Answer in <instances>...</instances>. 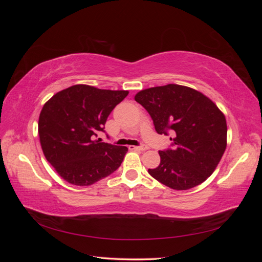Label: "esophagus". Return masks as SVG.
Masks as SVG:
<instances>
[{
  "label": "esophagus",
  "instance_id": "34e87169",
  "mask_svg": "<svg viewBox=\"0 0 262 262\" xmlns=\"http://www.w3.org/2000/svg\"><path fill=\"white\" fill-rule=\"evenodd\" d=\"M130 149H138V150H146L148 147L145 145H141V146H129Z\"/></svg>",
  "mask_w": 262,
  "mask_h": 262
}]
</instances>
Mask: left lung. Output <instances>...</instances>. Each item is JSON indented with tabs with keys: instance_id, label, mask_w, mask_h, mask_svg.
<instances>
[{
	"instance_id": "8db88e82",
	"label": "left lung",
	"mask_w": 262,
	"mask_h": 262,
	"mask_svg": "<svg viewBox=\"0 0 262 262\" xmlns=\"http://www.w3.org/2000/svg\"><path fill=\"white\" fill-rule=\"evenodd\" d=\"M136 101L152 118L158 134H170V146L160 150L158 167L148 173L175 190L202 184L216 168L226 148L224 115L200 92L168 84L139 92Z\"/></svg>"
}]
</instances>
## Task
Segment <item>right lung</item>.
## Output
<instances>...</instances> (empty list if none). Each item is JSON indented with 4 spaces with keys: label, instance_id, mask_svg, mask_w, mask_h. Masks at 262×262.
<instances>
[{
    "label": "right lung",
    "instance_id": "add662e5",
    "mask_svg": "<svg viewBox=\"0 0 262 262\" xmlns=\"http://www.w3.org/2000/svg\"><path fill=\"white\" fill-rule=\"evenodd\" d=\"M128 94L74 85L46 102L39 116V139L47 161L63 179L75 186H91L119 168L128 148L97 137Z\"/></svg>",
    "mask_w": 262,
    "mask_h": 262
}]
</instances>
